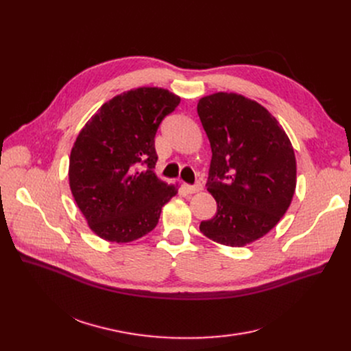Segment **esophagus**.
I'll return each instance as SVG.
<instances>
[{
	"instance_id": "1",
	"label": "esophagus",
	"mask_w": 351,
	"mask_h": 351,
	"mask_svg": "<svg viewBox=\"0 0 351 351\" xmlns=\"http://www.w3.org/2000/svg\"><path fill=\"white\" fill-rule=\"evenodd\" d=\"M182 189L186 190V193H189V194H194V193H198V191H202L203 190V186L202 184H194V186H190V184H184L182 186Z\"/></svg>"
}]
</instances>
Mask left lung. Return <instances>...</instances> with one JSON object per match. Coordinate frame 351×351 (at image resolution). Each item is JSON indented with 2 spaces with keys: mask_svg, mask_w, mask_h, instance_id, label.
Here are the masks:
<instances>
[{
  "mask_svg": "<svg viewBox=\"0 0 351 351\" xmlns=\"http://www.w3.org/2000/svg\"><path fill=\"white\" fill-rule=\"evenodd\" d=\"M197 112L213 153L206 187L217 202L199 231L223 245H247L274 228L291 204V141L276 117L237 93L199 98Z\"/></svg>",
  "mask_w": 351,
  "mask_h": 351,
  "instance_id": "obj_1",
  "label": "left lung"
}]
</instances>
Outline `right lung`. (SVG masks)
Returning a JSON list of instances; mask_svg holds the SVG:
<instances>
[{"mask_svg": "<svg viewBox=\"0 0 351 351\" xmlns=\"http://www.w3.org/2000/svg\"><path fill=\"white\" fill-rule=\"evenodd\" d=\"M180 97L158 87H138L104 103L78 132L70 156L73 197L98 237L134 241L158 223L178 187L160 180L154 167L158 125Z\"/></svg>", "mask_w": 351, "mask_h": 351, "instance_id": "1", "label": "right lung"}]
</instances>
